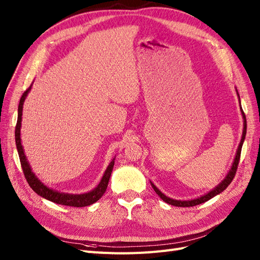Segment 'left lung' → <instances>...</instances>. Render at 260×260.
<instances>
[{
	"label": "left lung",
	"mask_w": 260,
	"mask_h": 260,
	"mask_svg": "<svg viewBox=\"0 0 260 260\" xmlns=\"http://www.w3.org/2000/svg\"><path fill=\"white\" fill-rule=\"evenodd\" d=\"M239 95V94H238ZM240 99V96H239ZM241 104V102H240ZM241 111H242V115H243V118H244V129H243V136H242V139H241V142H240V145H239V148H238V152H237V156H235V159L233 161V165L231 167V170L229 171V174H228V176L225 177V179L222 181L221 183H220L216 188H214V190L210 191L209 193L205 194L201 196V198L199 199H195V200H192V201H177V200H172V199H169L167 198L166 195L162 194L158 188H157L153 183H152V186L154 188V191L156 192V194L159 196V198L164 201L166 202L167 204H170V205H174V206H178V207H192V206H196V205H200V204L202 203H205L207 201H209L210 199L214 198V196L218 195L219 193H221L222 191H224L225 188L229 186V184L232 182L233 178L235 177V174H237V170H238V166H239V161H240V156H241V151H242V145H243V142L244 140H245V136H246V117H245V114H244L243 109L241 107Z\"/></svg>",
	"instance_id": "1"
}]
</instances>
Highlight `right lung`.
I'll list each match as a JSON object with an SVG mask.
<instances>
[{
  "instance_id": "obj_1",
  "label": "right lung",
  "mask_w": 260,
  "mask_h": 260,
  "mask_svg": "<svg viewBox=\"0 0 260 260\" xmlns=\"http://www.w3.org/2000/svg\"><path fill=\"white\" fill-rule=\"evenodd\" d=\"M30 89H31V85L25 92L22 93V95L20 98L19 105H18L17 123H16V128H15V141H16V147L18 151L23 175H25V178L27 180L28 184L38 195H40V196H42V198L49 200L53 203L60 204V205L72 206V207H84V206L92 205L93 203L98 202L106 191L107 185H108V181H109V178H111L112 171L114 168V160L109 164V166L107 167L103 178H102V180H101L100 184L95 188H94L93 191H91L89 193L80 194V195H74V194L70 195V194H65V193H59L56 191H53L52 188H49L48 186H45L42 182H40V180H38V178L35 176L32 170H31V168L29 166V164L26 158V155H25V153H23L21 142H20V125H21L22 105H23V101H25Z\"/></svg>"
}]
</instances>
